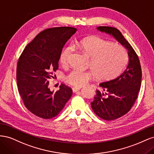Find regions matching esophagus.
Returning a JSON list of instances; mask_svg holds the SVG:
<instances>
[{
	"label": "esophagus",
	"mask_w": 154,
	"mask_h": 154,
	"mask_svg": "<svg viewBox=\"0 0 154 154\" xmlns=\"http://www.w3.org/2000/svg\"><path fill=\"white\" fill-rule=\"evenodd\" d=\"M80 89H81V87H74L72 88V91H73V92H76L77 91H79Z\"/></svg>",
	"instance_id": "1"
}]
</instances>
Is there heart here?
Segmentation results:
<instances>
[{"mask_svg":"<svg viewBox=\"0 0 154 154\" xmlns=\"http://www.w3.org/2000/svg\"><path fill=\"white\" fill-rule=\"evenodd\" d=\"M76 45L83 53L91 57L92 71L74 69L66 76V82L76 87L86 85L94 76L100 80L116 78L123 72L128 61L127 51L123 45L110 43L101 37L89 36L77 42ZM71 45L66 46L60 56V63L67 66L72 53Z\"/></svg>","mask_w":154,"mask_h":154,"instance_id":"obj_1","label":"heart"}]
</instances>
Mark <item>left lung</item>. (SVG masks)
Here are the masks:
<instances>
[{
    "label": "left lung",
    "mask_w": 154,
    "mask_h": 154,
    "mask_svg": "<svg viewBox=\"0 0 154 154\" xmlns=\"http://www.w3.org/2000/svg\"><path fill=\"white\" fill-rule=\"evenodd\" d=\"M97 29L112 35L128 50V64L125 71L113 80L102 82V91H96L91 107L100 118L112 121L122 117L132 109L141 85L142 71L137 54L116 27L100 26Z\"/></svg>",
    "instance_id": "8db88e82"
}]
</instances>
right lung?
<instances>
[{"label":"right lung","instance_id":"1","mask_svg":"<svg viewBox=\"0 0 154 154\" xmlns=\"http://www.w3.org/2000/svg\"><path fill=\"white\" fill-rule=\"evenodd\" d=\"M76 30L58 27L41 31L26 45L18 59V92L26 108L39 118L48 119L57 116L72 94L71 88L63 83L55 92L50 91L48 85L58 69L64 45Z\"/></svg>","mask_w":154,"mask_h":154}]
</instances>
